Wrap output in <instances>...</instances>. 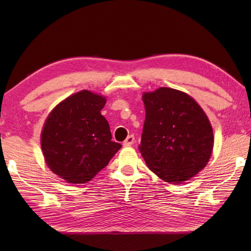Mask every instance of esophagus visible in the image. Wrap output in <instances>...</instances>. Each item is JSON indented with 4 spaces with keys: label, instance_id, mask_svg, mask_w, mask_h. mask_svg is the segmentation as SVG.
<instances>
[{
    "label": "esophagus",
    "instance_id": "esophagus-1",
    "mask_svg": "<svg viewBox=\"0 0 251 251\" xmlns=\"http://www.w3.org/2000/svg\"><path fill=\"white\" fill-rule=\"evenodd\" d=\"M135 143V137L130 135L126 138V140L123 142V146L124 147H129V146H132Z\"/></svg>",
    "mask_w": 251,
    "mask_h": 251
}]
</instances>
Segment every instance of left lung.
Returning <instances> with one entry per match:
<instances>
[{
	"label": "left lung",
	"mask_w": 251,
	"mask_h": 251,
	"mask_svg": "<svg viewBox=\"0 0 251 251\" xmlns=\"http://www.w3.org/2000/svg\"><path fill=\"white\" fill-rule=\"evenodd\" d=\"M146 108L139 151L150 170L169 183L183 181L207 165L214 132L206 113L183 92L161 87L145 93Z\"/></svg>",
	"instance_id": "obj_1"
}]
</instances>
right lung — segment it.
Instances as JSON below:
<instances>
[{
    "label": "right lung",
    "instance_id": "right-lung-1",
    "mask_svg": "<svg viewBox=\"0 0 251 251\" xmlns=\"http://www.w3.org/2000/svg\"><path fill=\"white\" fill-rule=\"evenodd\" d=\"M105 98L81 90L57 104L41 134L46 165L69 183H86L120 150L112 141L109 123L100 111Z\"/></svg>",
    "mask_w": 251,
    "mask_h": 251
}]
</instances>
